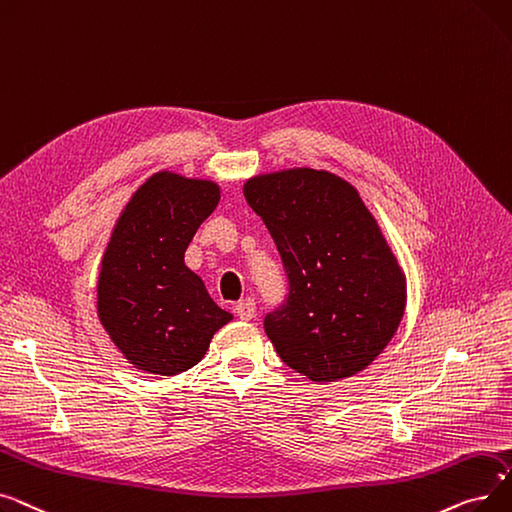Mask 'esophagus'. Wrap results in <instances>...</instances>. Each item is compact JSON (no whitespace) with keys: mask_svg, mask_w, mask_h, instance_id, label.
Here are the masks:
<instances>
[{"mask_svg":"<svg viewBox=\"0 0 512 512\" xmlns=\"http://www.w3.org/2000/svg\"><path fill=\"white\" fill-rule=\"evenodd\" d=\"M235 312L241 321H250L256 316V302L252 298H246L235 304Z\"/></svg>","mask_w":512,"mask_h":512,"instance_id":"34e87169","label":"esophagus"}]
</instances>
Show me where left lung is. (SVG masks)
Here are the masks:
<instances>
[{
    "label": "left lung",
    "mask_w": 512,
    "mask_h": 512,
    "mask_svg": "<svg viewBox=\"0 0 512 512\" xmlns=\"http://www.w3.org/2000/svg\"><path fill=\"white\" fill-rule=\"evenodd\" d=\"M279 250L285 300L264 331L289 369L310 381L360 373L394 337L404 275L358 191L327 170L291 168L243 187Z\"/></svg>",
    "instance_id": "8db88e82"
}]
</instances>
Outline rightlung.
<instances>
[{
    "mask_svg": "<svg viewBox=\"0 0 512 512\" xmlns=\"http://www.w3.org/2000/svg\"><path fill=\"white\" fill-rule=\"evenodd\" d=\"M210 181L156 173L145 181L108 241L97 281V314L116 348L137 369L177 375L198 364L214 331L231 321L185 250L216 208Z\"/></svg>",
    "mask_w": 512,
    "mask_h": 512,
    "instance_id": "add662e5",
    "label": "right lung"
}]
</instances>
